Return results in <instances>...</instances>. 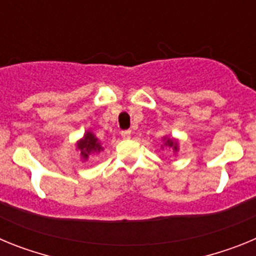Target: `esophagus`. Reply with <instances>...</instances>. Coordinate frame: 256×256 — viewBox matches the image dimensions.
<instances>
[{
    "label": "esophagus",
    "instance_id": "esophagus-1",
    "mask_svg": "<svg viewBox=\"0 0 256 256\" xmlns=\"http://www.w3.org/2000/svg\"><path fill=\"white\" fill-rule=\"evenodd\" d=\"M122 137H123V138H130V134H132V132H130V130H122Z\"/></svg>",
    "mask_w": 256,
    "mask_h": 256
}]
</instances>
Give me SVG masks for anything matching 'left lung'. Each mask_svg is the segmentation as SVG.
Returning a JSON list of instances; mask_svg holds the SVG:
<instances>
[{
  "label": "left lung",
  "instance_id": "8db88e82",
  "mask_svg": "<svg viewBox=\"0 0 256 256\" xmlns=\"http://www.w3.org/2000/svg\"><path fill=\"white\" fill-rule=\"evenodd\" d=\"M162 141H164V144L162 146V148H166L168 150H170V152H173V154L178 152V150H180V144H178L177 140L164 137V138H162Z\"/></svg>",
  "mask_w": 256,
  "mask_h": 256
}]
</instances>
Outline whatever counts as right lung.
Returning <instances> with one entry per match:
<instances>
[{
  "instance_id": "right-lung-1",
  "label": "right lung",
  "mask_w": 256,
  "mask_h": 256,
  "mask_svg": "<svg viewBox=\"0 0 256 256\" xmlns=\"http://www.w3.org/2000/svg\"><path fill=\"white\" fill-rule=\"evenodd\" d=\"M76 150L80 154V159L83 162H87L90 159V156L100 154L104 150V148L102 144H101L100 140L97 138L94 133L87 130L82 138L76 142Z\"/></svg>"
}]
</instances>
